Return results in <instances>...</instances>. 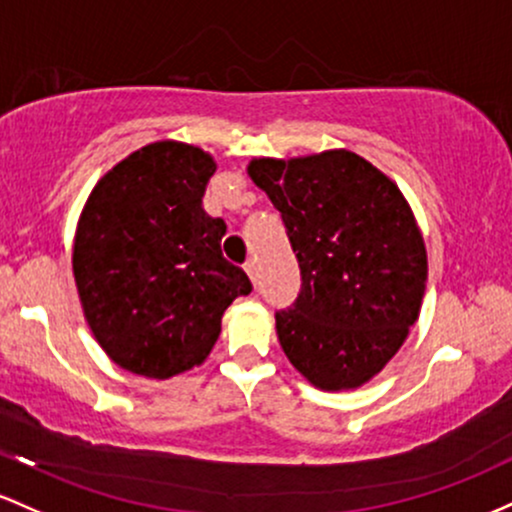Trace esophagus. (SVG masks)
<instances>
[{
    "mask_svg": "<svg viewBox=\"0 0 512 512\" xmlns=\"http://www.w3.org/2000/svg\"><path fill=\"white\" fill-rule=\"evenodd\" d=\"M244 271H246V275H249L251 278V283H258V266H256V261H246V266H244Z\"/></svg>",
    "mask_w": 512,
    "mask_h": 512,
    "instance_id": "obj_1",
    "label": "esophagus"
}]
</instances>
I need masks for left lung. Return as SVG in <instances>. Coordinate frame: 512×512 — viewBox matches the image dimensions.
Segmentation results:
<instances>
[{"instance_id": "obj_1", "label": "left lung", "mask_w": 512, "mask_h": 512, "mask_svg": "<svg viewBox=\"0 0 512 512\" xmlns=\"http://www.w3.org/2000/svg\"><path fill=\"white\" fill-rule=\"evenodd\" d=\"M246 174L280 210L300 261V297L275 314L287 360L324 392L363 387L404 346L426 295L428 251L409 200L348 149L254 157Z\"/></svg>"}]
</instances>
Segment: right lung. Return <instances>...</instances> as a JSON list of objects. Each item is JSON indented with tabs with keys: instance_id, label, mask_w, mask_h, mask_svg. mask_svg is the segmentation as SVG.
<instances>
[{
	"instance_id": "obj_1",
	"label": "right lung",
	"mask_w": 512,
	"mask_h": 512,
	"mask_svg": "<svg viewBox=\"0 0 512 512\" xmlns=\"http://www.w3.org/2000/svg\"><path fill=\"white\" fill-rule=\"evenodd\" d=\"M215 159L179 140L101 176L74 232L72 273L91 333L118 367L169 380L210 355L222 314L251 283L222 256L227 225L203 210Z\"/></svg>"
}]
</instances>
